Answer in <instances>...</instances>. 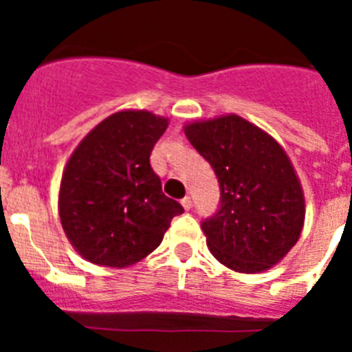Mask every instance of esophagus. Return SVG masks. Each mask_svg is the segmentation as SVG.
Listing matches in <instances>:
<instances>
[{
    "instance_id": "esophagus-1",
    "label": "esophagus",
    "mask_w": 352,
    "mask_h": 352,
    "mask_svg": "<svg viewBox=\"0 0 352 352\" xmlns=\"http://www.w3.org/2000/svg\"><path fill=\"white\" fill-rule=\"evenodd\" d=\"M182 206L185 208L186 211L190 210V208H192V199H190V197H183V199H182Z\"/></svg>"
}]
</instances>
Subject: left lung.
Instances as JSON below:
<instances>
[{"instance_id": "obj_1", "label": "left lung", "mask_w": 352, "mask_h": 352, "mask_svg": "<svg viewBox=\"0 0 352 352\" xmlns=\"http://www.w3.org/2000/svg\"><path fill=\"white\" fill-rule=\"evenodd\" d=\"M185 135L219 178V208L201 222L211 254L241 273L278 263L305 219L301 185L280 144L234 114L186 125Z\"/></svg>"}]
</instances>
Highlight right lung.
Here are the masks:
<instances>
[{"label":"right lung","instance_id":"1","mask_svg":"<svg viewBox=\"0 0 352 352\" xmlns=\"http://www.w3.org/2000/svg\"><path fill=\"white\" fill-rule=\"evenodd\" d=\"M166 118L148 111L109 116L82 139L67 164L60 219L70 243L89 263L125 268L162 243L183 206L162 192L149 164Z\"/></svg>","mask_w":352,"mask_h":352}]
</instances>
